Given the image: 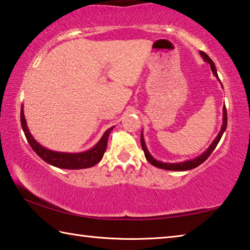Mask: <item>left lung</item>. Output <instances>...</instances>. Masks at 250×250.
Instances as JSON below:
<instances>
[{
  "instance_id": "left-lung-1",
  "label": "left lung",
  "mask_w": 250,
  "mask_h": 250,
  "mask_svg": "<svg viewBox=\"0 0 250 250\" xmlns=\"http://www.w3.org/2000/svg\"><path fill=\"white\" fill-rule=\"evenodd\" d=\"M201 56L203 57L205 62H208L210 65V69L213 71V74L215 75V77H216L218 80V75H217V70H216V67H215L214 62L211 59L208 57V55L204 52H201ZM221 82V80H219ZM223 87V84H222ZM227 128V111H226V107L224 105L223 108V125H222V129L219 131V133L217 134V137L215 138V140L211 142V145L208 146V149H207L205 152H203V153L197 156L195 159H192V160H188V161H184V162H180V163H163V162H160V161H156L153 156L150 154L149 150H147V147L146 146V142H145V139H143V133L141 132V146H142V150L145 152V155H146V159L149 161V162L152 164V166H154L156 167H160V168H163V170H168V171H188V170H192V168H195L196 167L201 166L203 162H205L207 160V158L211 154V152L214 151L215 147L218 145L219 140H221L223 133L225 132V130Z\"/></svg>"
}]
</instances>
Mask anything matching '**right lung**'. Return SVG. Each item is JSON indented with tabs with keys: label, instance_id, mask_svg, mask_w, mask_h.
<instances>
[{
	"label": "right lung",
	"instance_id": "obj_1",
	"mask_svg": "<svg viewBox=\"0 0 250 250\" xmlns=\"http://www.w3.org/2000/svg\"><path fill=\"white\" fill-rule=\"evenodd\" d=\"M21 125H22V129L29 146H32V149L36 152V154L41 159H43L45 162H47L50 166L61 168H68V170H79V168L91 167L98 163L103 159L104 151L107 149L109 133L113 129V126H111V128L105 131L99 142L94 147H91L90 150L80 152V153H65V152H57L46 149L45 146H41L33 138V135L28 130L26 119H25L23 105L21 108Z\"/></svg>",
	"mask_w": 250,
	"mask_h": 250
}]
</instances>
